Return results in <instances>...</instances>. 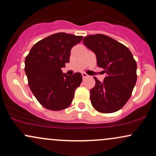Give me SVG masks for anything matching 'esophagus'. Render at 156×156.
<instances>
[{"label": "esophagus", "mask_w": 156, "mask_h": 156, "mask_svg": "<svg viewBox=\"0 0 156 156\" xmlns=\"http://www.w3.org/2000/svg\"><path fill=\"white\" fill-rule=\"evenodd\" d=\"M89 76L87 74V73H82V77H83V78L84 79V78H87V77H88Z\"/></svg>", "instance_id": "1"}]
</instances>
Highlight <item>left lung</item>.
I'll return each mask as SVG.
<instances>
[{
  "mask_svg": "<svg viewBox=\"0 0 156 156\" xmlns=\"http://www.w3.org/2000/svg\"><path fill=\"white\" fill-rule=\"evenodd\" d=\"M83 44L96 55L97 64L106 76L90 90L92 106L101 113H113L124 106L137 80V64L126 46L104 34L88 35Z\"/></svg>",
  "mask_w": 156,
  "mask_h": 156,
  "instance_id": "1",
  "label": "left lung"
}]
</instances>
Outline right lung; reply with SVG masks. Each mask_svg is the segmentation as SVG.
<instances>
[{"mask_svg": "<svg viewBox=\"0 0 156 156\" xmlns=\"http://www.w3.org/2000/svg\"><path fill=\"white\" fill-rule=\"evenodd\" d=\"M83 37L57 33L39 41L25 59V72L32 93L42 106L61 111L72 103L76 89L82 82V76L76 73L69 76L62 67L69 62L72 48Z\"/></svg>", "mask_w": 156, "mask_h": 156, "instance_id": "right-lung-1", "label": "right lung"}]
</instances>
